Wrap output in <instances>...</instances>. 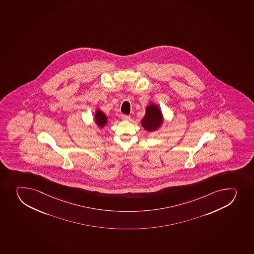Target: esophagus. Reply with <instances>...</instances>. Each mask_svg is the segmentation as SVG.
<instances>
[{"label": "esophagus", "instance_id": "1", "mask_svg": "<svg viewBox=\"0 0 254 254\" xmlns=\"http://www.w3.org/2000/svg\"><path fill=\"white\" fill-rule=\"evenodd\" d=\"M121 118H122V119H123V121H127L129 120V119L131 118V117H130V116L128 115H122V117H121Z\"/></svg>", "mask_w": 254, "mask_h": 254}]
</instances>
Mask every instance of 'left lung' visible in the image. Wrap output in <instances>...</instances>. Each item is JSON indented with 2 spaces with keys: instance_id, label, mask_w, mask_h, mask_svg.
Listing matches in <instances>:
<instances>
[{
  "instance_id": "8db88e82",
  "label": "left lung",
  "mask_w": 254,
  "mask_h": 254,
  "mask_svg": "<svg viewBox=\"0 0 254 254\" xmlns=\"http://www.w3.org/2000/svg\"><path fill=\"white\" fill-rule=\"evenodd\" d=\"M163 123V116L158 106L151 103L146 108V114L141 119V124L146 131H155Z\"/></svg>"
}]
</instances>
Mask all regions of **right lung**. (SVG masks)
<instances>
[{
    "label": "right lung",
    "instance_id": "1",
    "mask_svg": "<svg viewBox=\"0 0 254 254\" xmlns=\"http://www.w3.org/2000/svg\"><path fill=\"white\" fill-rule=\"evenodd\" d=\"M95 119L96 123H97V125L99 127H105L107 125V123H108V118L106 117L105 114L102 112V111L99 110V109H97L95 113Z\"/></svg>",
    "mask_w": 254,
    "mask_h": 254
}]
</instances>
